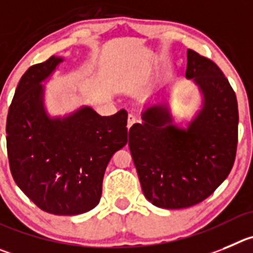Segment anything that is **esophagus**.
Returning <instances> with one entry per match:
<instances>
[{
	"mask_svg": "<svg viewBox=\"0 0 253 253\" xmlns=\"http://www.w3.org/2000/svg\"><path fill=\"white\" fill-rule=\"evenodd\" d=\"M134 122H136V117H134L133 115H129L128 119H127V128L128 129L131 128V126L134 124Z\"/></svg>",
	"mask_w": 253,
	"mask_h": 253,
	"instance_id": "obj_1",
	"label": "esophagus"
}]
</instances>
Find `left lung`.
Here are the masks:
<instances>
[{"label": "left lung", "mask_w": 253, "mask_h": 253, "mask_svg": "<svg viewBox=\"0 0 253 253\" xmlns=\"http://www.w3.org/2000/svg\"><path fill=\"white\" fill-rule=\"evenodd\" d=\"M186 77L204 93V107L187 129L167 125L164 107L143 112L128 146L143 195L161 209H186L206 200L232 169L238 142L237 98L218 66L187 51Z\"/></svg>", "instance_id": "left-lung-1"}]
</instances>
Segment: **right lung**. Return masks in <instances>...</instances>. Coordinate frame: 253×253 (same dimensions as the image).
I'll return each mask as SVG.
<instances>
[{"label": "right lung", "instance_id": "right-lung-1", "mask_svg": "<svg viewBox=\"0 0 253 253\" xmlns=\"http://www.w3.org/2000/svg\"><path fill=\"white\" fill-rule=\"evenodd\" d=\"M60 62L51 56L21 77L7 115V156L13 180L37 207L73 216L100 202L106 167L127 143V116L82 107L66 119L47 117L41 82Z\"/></svg>", "mask_w": 253, "mask_h": 253}]
</instances>
